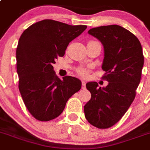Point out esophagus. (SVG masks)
Instances as JSON below:
<instances>
[{"mask_svg": "<svg viewBox=\"0 0 150 150\" xmlns=\"http://www.w3.org/2000/svg\"><path fill=\"white\" fill-rule=\"evenodd\" d=\"M81 83H82V89H85V88H86V82H85L84 81H82Z\"/></svg>", "mask_w": 150, "mask_h": 150, "instance_id": "34e87169", "label": "esophagus"}]
</instances>
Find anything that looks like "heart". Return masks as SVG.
<instances>
[{"mask_svg":"<svg viewBox=\"0 0 150 150\" xmlns=\"http://www.w3.org/2000/svg\"><path fill=\"white\" fill-rule=\"evenodd\" d=\"M78 72L79 75H81V76H86V75H88V73H89V72H88L87 69H78Z\"/></svg>","mask_w":150,"mask_h":150,"instance_id":"obj_1","label":"heart"}]
</instances>
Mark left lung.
I'll list each match as a JSON object with an SVG mask.
<instances>
[{
	"label": "left lung",
	"mask_w": 150,
	"mask_h": 150,
	"mask_svg": "<svg viewBox=\"0 0 150 150\" xmlns=\"http://www.w3.org/2000/svg\"><path fill=\"white\" fill-rule=\"evenodd\" d=\"M88 33L103 47L101 68L107 72L103 78L108 85L99 87L97 82L86 83L91 99L84 106L85 117L92 126L107 129L121 120L135 99L144 58L139 40L122 26H99Z\"/></svg>",
	"instance_id": "obj_1"
}]
</instances>
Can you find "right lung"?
Returning a JSON list of instances; mask_svg holds the SVG:
<instances>
[{
	"label": "right lung",
	"instance_id": "right-lung-1",
	"mask_svg": "<svg viewBox=\"0 0 150 150\" xmlns=\"http://www.w3.org/2000/svg\"><path fill=\"white\" fill-rule=\"evenodd\" d=\"M86 27L47 19L31 25L20 37L16 50L18 87L26 107L38 121L59 116L69 98L81 88V81L75 77L60 79L52 64Z\"/></svg>",
	"mask_w": 150,
	"mask_h": 150
}]
</instances>
